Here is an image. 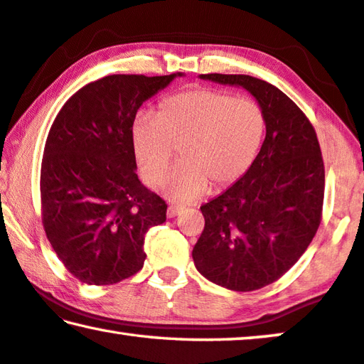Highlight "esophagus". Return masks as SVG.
I'll list each match as a JSON object with an SVG mask.
<instances>
[{"mask_svg": "<svg viewBox=\"0 0 364 364\" xmlns=\"http://www.w3.org/2000/svg\"><path fill=\"white\" fill-rule=\"evenodd\" d=\"M183 209H184V207H181V205H170L168 209H166V217H170V218L176 217L178 213L183 212Z\"/></svg>", "mask_w": 364, "mask_h": 364, "instance_id": "34e87169", "label": "esophagus"}]
</instances>
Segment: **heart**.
I'll use <instances>...</instances> for the list:
<instances>
[{
	"label": "heart",
	"mask_w": 364,
	"mask_h": 364,
	"mask_svg": "<svg viewBox=\"0 0 364 364\" xmlns=\"http://www.w3.org/2000/svg\"><path fill=\"white\" fill-rule=\"evenodd\" d=\"M265 132L261 107L250 97L191 89L166 97L155 117L132 128V154L142 180L157 186L180 152V164L161 184L171 200L188 203L210 186L222 189L240 180L255 161Z\"/></svg>",
	"instance_id": "1"
}]
</instances>
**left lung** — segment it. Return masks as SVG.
Returning a JSON list of instances; mask_svg holds the SVG:
<instances>
[{"label":"left lung","mask_w":364,"mask_h":364,"mask_svg":"<svg viewBox=\"0 0 364 364\" xmlns=\"http://www.w3.org/2000/svg\"><path fill=\"white\" fill-rule=\"evenodd\" d=\"M238 85L265 118L261 151L243 176L200 207L205 227L193 250L196 269L213 284L252 291L290 270L319 228L324 161L316 131L275 85L245 74H200Z\"/></svg>","instance_id":"1"}]
</instances>
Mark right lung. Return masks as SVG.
I'll list each match as a JSON object with an SVG mask.
<instances>
[{
	"instance_id": "add662e5",
	"label": "right lung",
	"mask_w": 364,
	"mask_h": 364,
	"mask_svg": "<svg viewBox=\"0 0 364 364\" xmlns=\"http://www.w3.org/2000/svg\"><path fill=\"white\" fill-rule=\"evenodd\" d=\"M181 73L112 74L79 89L51 124L40 170L42 223L77 280L113 285L139 272L165 200L144 186L132 154L139 107Z\"/></svg>"
}]
</instances>
